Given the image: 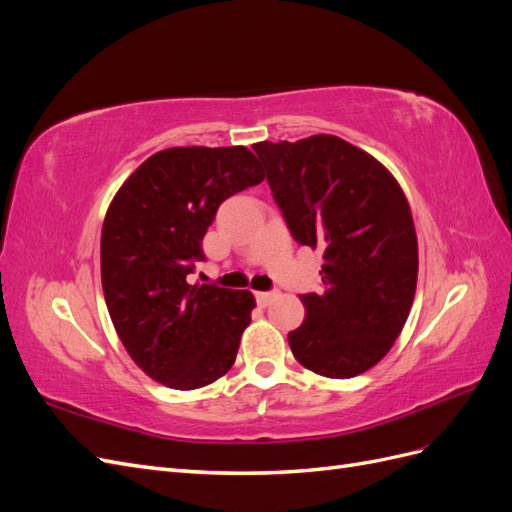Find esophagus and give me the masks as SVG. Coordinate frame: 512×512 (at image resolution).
Masks as SVG:
<instances>
[{
  "label": "esophagus",
  "mask_w": 512,
  "mask_h": 512,
  "mask_svg": "<svg viewBox=\"0 0 512 512\" xmlns=\"http://www.w3.org/2000/svg\"><path fill=\"white\" fill-rule=\"evenodd\" d=\"M254 297H256V301H258V305H269V303H271V299L275 297V292L258 290V292H254Z\"/></svg>",
  "instance_id": "esophagus-1"
}]
</instances>
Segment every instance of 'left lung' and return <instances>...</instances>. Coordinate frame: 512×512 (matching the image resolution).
I'll return each mask as SVG.
<instances>
[{
	"label": "left lung",
	"mask_w": 512,
	"mask_h": 512,
	"mask_svg": "<svg viewBox=\"0 0 512 512\" xmlns=\"http://www.w3.org/2000/svg\"><path fill=\"white\" fill-rule=\"evenodd\" d=\"M292 237L322 252V292L301 294L288 333L303 367L352 378L391 350L416 290L418 243L408 200L378 160L342 138L256 143Z\"/></svg>",
	"instance_id": "1"
}]
</instances>
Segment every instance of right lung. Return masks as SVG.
<instances>
[{"label": "right lung", "mask_w": 512, "mask_h": 512, "mask_svg": "<svg viewBox=\"0 0 512 512\" xmlns=\"http://www.w3.org/2000/svg\"><path fill=\"white\" fill-rule=\"evenodd\" d=\"M265 173L245 147H170L121 185L100 241L102 290L134 363L170 389L222 378L256 305L250 290L188 284L226 198Z\"/></svg>", "instance_id": "right-lung-1"}]
</instances>
